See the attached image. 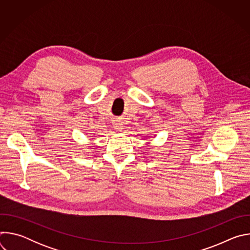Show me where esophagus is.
Masks as SVG:
<instances>
[{"instance_id": "1", "label": "esophagus", "mask_w": 250, "mask_h": 250, "mask_svg": "<svg viewBox=\"0 0 250 250\" xmlns=\"http://www.w3.org/2000/svg\"><path fill=\"white\" fill-rule=\"evenodd\" d=\"M116 129L119 130V131H121V130L123 129V126H122V125H116Z\"/></svg>"}]
</instances>
